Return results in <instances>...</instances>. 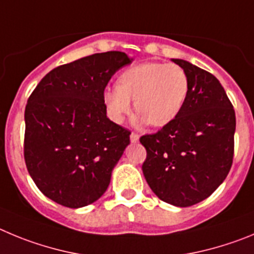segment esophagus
<instances>
[{"label": "esophagus", "instance_id": "obj_1", "mask_svg": "<svg viewBox=\"0 0 254 254\" xmlns=\"http://www.w3.org/2000/svg\"><path fill=\"white\" fill-rule=\"evenodd\" d=\"M130 141H131V143H138L139 135L136 132H131V134H130Z\"/></svg>", "mask_w": 254, "mask_h": 254}]
</instances>
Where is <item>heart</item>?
Wrapping results in <instances>:
<instances>
[{
    "mask_svg": "<svg viewBox=\"0 0 254 254\" xmlns=\"http://www.w3.org/2000/svg\"><path fill=\"white\" fill-rule=\"evenodd\" d=\"M190 90L186 72L180 65L141 63L119 76L116 88L102 93L105 109L115 123H122L131 110L148 125L162 127L172 123L184 109Z\"/></svg>",
    "mask_w": 254,
    "mask_h": 254,
    "instance_id": "1",
    "label": "heart"
}]
</instances>
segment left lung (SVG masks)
I'll use <instances>...</instances> for the list:
<instances>
[{"label":"left lung","instance_id":"8db88e82","mask_svg":"<svg viewBox=\"0 0 254 254\" xmlns=\"http://www.w3.org/2000/svg\"><path fill=\"white\" fill-rule=\"evenodd\" d=\"M172 61L189 77V96L172 123L140 138L147 150L141 170L162 201L187 207L209 197L229 173L235 113L215 76L184 59Z\"/></svg>","mask_w":254,"mask_h":254}]
</instances>
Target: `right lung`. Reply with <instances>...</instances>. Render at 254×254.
<instances>
[{
	"instance_id": "obj_1",
	"label": "right lung",
	"mask_w": 254,
	"mask_h": 254,
	"mask_svg": "<svg viewBox=\"0 0 254 254\" xmlns=\"http://www.w3.org/2000/svg\"><path fill=\"white\" fill-rule=\"evenodd\" d=\"M131 61L123 52H106L59 65L27 100L25 163L38 189L57 204L87 206L109 187L130 131L107 118L102 93Z\"/></svg>"
}]
</instances>
